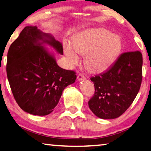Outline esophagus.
Here are the masks:
<instances>
[{
    "instance_id": "34e87169",
    "label": "esophagus",
    "mask_w": 151,
    "mask_h": 151,
    "mask_svg": "<svg viewBox=\"0 0 151 151\" xmlns=\"http://www.w3.org/2000/svg\"><path fill=\"white\" fill-rule=\"evenodd\" d=\"M85 77L83 75H81V74H80V75H78L77 76V81H85Z\"/></svg>"
}]
</instances>
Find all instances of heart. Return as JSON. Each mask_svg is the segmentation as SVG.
Listing matches in <instances>:
<instances>
[{
	"mask_svg": "<svg viewBox=\"0 0 151 151\" xmlns=\"http://www.w3.org/2000/svg\"><path fill=\"white\" fill-rule=\"evenodd\" d=\"M122 49L119 35L110 33L101 27L81 31L73 37L71 44L65 43L64 52L70 66L79 63L80 56H84L83 64L93 75L106 72L115 63Z\"/></svg>",
	"mask_w": 151,
	"mask_h": 151,
	"instance_id": "obj_1",
	"label": "heart"
}]
</instances>
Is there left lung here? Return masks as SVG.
<instances>
[{
    "label": "left lung",
    "mask_w": 151,
    "mask_h": 151,
    "mask_svg": "<svg viewBox=\"0 0 151 151\" xmlns=\"http://www.w3.org/2000/svg\"><path fill=\"white\" fill-rule=\"evenodd\" d=\"M142 55L139 51L122 54L105 73L91 77L95 94L88 107L98 118H118L132 104L140 88Z\"/></svg>",
    "instance_id": "1"
}]
</instances>
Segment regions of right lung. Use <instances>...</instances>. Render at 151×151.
<instances>
[{
    "label": "right lung",
    "instance_id": "right-lung-1",
    "mask_svg": "<svg viewBox=\"0 0 151 151\" xmlns=\"http://www.w3.org/2000/svg\"><path fill=\"white\" fill-rule=\"evenodd\" d=\"M46 45L63 55V44L52 34L27 26L7 54V78L14 98L24 111L35 116L53 111L64 88L76 78L75 72L57 64Z\"/></svg>",
    "mask_w": 151,
    "mask_h": 151
}]
</instances>
